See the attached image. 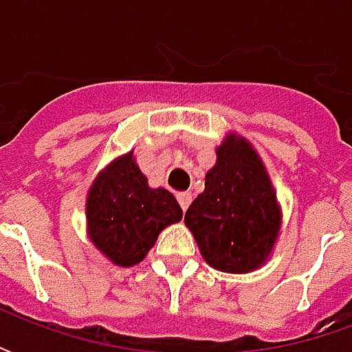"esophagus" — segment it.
Segmentation results:
<instances>
[{"label":"esophagus","instance_id":"obj_1","mask_svg":"<svg viewBox=\"0 0 352 352\" xmlns=\"http://www.w3.org/2000/svg\"><path fill=\"white\" fill-rule=\"evenodd\" d=\"M178 201H180V208L186 211L188 210V206H190V201H192V194H188V192H180V194H178Z\"/></svg>","mask_w":352,"mask_h":352}]
</instances>
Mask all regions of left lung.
I'll list each match as a JSON object with an SVG mask.
<instances>
[{"label":"left lung","mask_w":352,"mask_h":352,"mask_svg":"<svg viewBox=\"0 0 352 352\" xmlns=\"http://www.w3.org/2000/svg\"><path fill=\"white\" fill-rule=\"evenodd\" d=\"M215 153L206 190L188 208L184 223L196 236L206 263L221 272L243 274L268 261L282 213L264 162L247 139L231 133Z\"/></svg>","instance_id":"obj_1"}]
</instances>
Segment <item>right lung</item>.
Returning <instances> with one entry per match:
<instances>
[{"mask_svg": "<svg viewBox=\"0 0 352 352\" xmlns=\"http://www.w3.org/2000/svg\"><path fill=\"white\" fill-rule=\"evenodd\" d=\"M88 235L117 266L139 264L158 233L182 219V208L164 188H151L133 151L98 174L86 199Z\"/></svg>", "mask_w": 352, "mask_h": 352, "instance_id": "right-lung-1", "label": "right lung"}]
</instances>
